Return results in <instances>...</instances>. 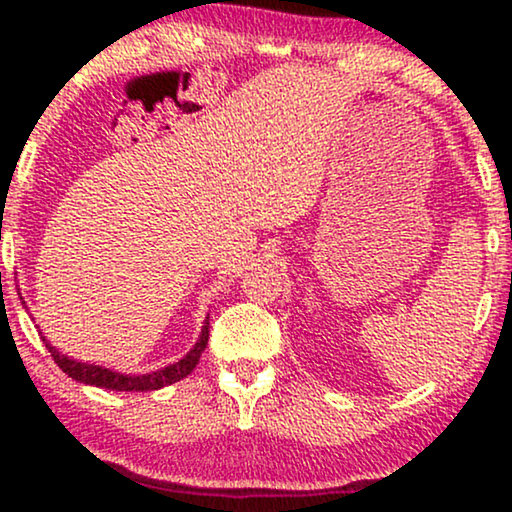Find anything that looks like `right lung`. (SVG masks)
Returning a JSON list of instances; mask_svg holds the SVG:
<instances>
[{"label": "right lung", "mask_w": 512, "mask_h": 512, "mask_svg": "<svg viewBox=\"0 0 512 512\" xmlns=\"http://www.w3.org/2000/svg\"><path fill=\"white\" fill-rule=\"evenodd\" d=\"M43 342L48 346L52 361H55L57 366L69 375V378H74L76 383H86L93 387H103V390H117V392H149V390H161V387L178 383V380L187 378V375L195 370V366L199 363V356H202V351L207 349V342H209V317L204 320L202 334H199L197 344L187 351V356H182L178 363H173V366H166L146 375H125V373H115V370L103 368V366H93V363L74 361V358L60 354V351H57L45 337Z\"/></svg>", "instance_id": "1"}]
</instances>
